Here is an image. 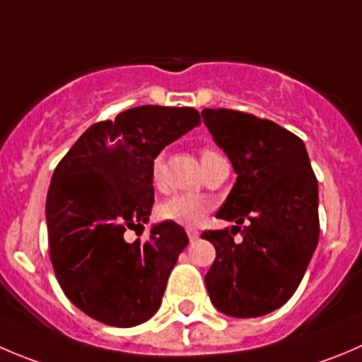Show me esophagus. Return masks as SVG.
Segmentation results:
<instances>
[{
    "instance_id": "34e87169",
    "label": "esophagus",
    "mask_w": 362,
    "mask_h": 362,
    "mask_svg": "<svg viewBox=\"0 0 362 362\" xmlns=\"http://www.w3.org/2000/svg\"><path fill=\"white\" fill-rule=\"evenodd\" d=\"M187 235H188V238L192 240V242H194V240H197L199 238V230L197 229H187Z\"/></svg>"
}]
</instances>
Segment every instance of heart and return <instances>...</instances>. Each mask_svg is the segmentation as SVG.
<instances>
[{"label": "heart", "mask_w": 362, "mask_h": 362, "mask_svg": "<svg viewBox=\"0 0 362 362\" xmlns=\"http://www.w3.org/2000/svg\"><path fill=\"white\" fill-rule=\"evenodd\" d=\"M216 156H220L216 151H202V160H209V158ZM161 177H163V156L158 154V156H154L153 163H151V181L158 187L161 183ZM208 211V201H204L201 197H195V195H172L167 201L161 202L156 209L158 216L161 220L175 222L179 226H197Z\"/></svg>", "instance_id": "obj_1"}]
</instances>
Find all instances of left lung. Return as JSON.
Listing matches in <instances>:
<instances>
[{
  "instance_id": "obj_1",
  "label": "left lung",
  "mask_w": 362,
  "mask_h": 362,
  "mask_svg": "<svg viewBox=\"0 0 362 362\" xmlns=\"http://www.w3.org/2000/svg\"><path fill=\"white\" fill-rule=\"evenodd\" d=\"M202 120L236 172L216 213L236 226L201 236L216 250L209 298L235 318L268 315L290 300L318 245V181L304 142L279 124L226 108H204Z\"/></svg>"
}]
</instances>
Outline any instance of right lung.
I'll use <instances>...</instances> for the list:
<instances>
[{
    "label": "right lung",
    "instance_id": "right-lung-1",
    "mask_svg": "<svg viewBox=\"0 0 362 362\" xmlns=\"http://www.w3.org/2000/svg\"><path fill=\"white\" fill-rule=\"evenodd\" d=\"M199 124L194 108L136 106L88 127L54 168L49 257L64 293L90 318L135 327L160 309L187 233L175 222L153 226L144 243L124 233L149 222L154 156Z\"/></svg>",
    "mask_w": 362,
    "mask_h": 362
}]
</instances>
